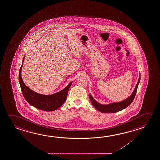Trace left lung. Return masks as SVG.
Here are the masks:
<instances>
[{"instance_id": "left-lung-1", "label": "left lung", "mask_w": 160, "mask_h": 160, "mask_svg": "<svg viewBox=\"0 0 160 160\" xmlns=\"http://www.w3.org/2000/svg\"><path fill=\"white\" fill-rule=\"evenodd\" d=\"M140 78H141V76H139L138 81L137 84L135 89L134 90L133 93L131 94L130 97H128L126 100L120 102H113V103H111V104H108V105H102V104H100L99 102H97L96 100L94 99L92 95L90 94L89 98L92 102V104L96 109L99 110L102 113H115V112H118L120 110H123L126 108L128 107L129 105H130L132 102L133 101L134 99L136 94L138 85L139 82L140 81Z\"/></svg>"}]
</instances>
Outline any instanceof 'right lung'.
Returning <instances> with one entry per match:
<instances>
[{"instance_id": "1", "label": "right lung", "mask_w": 160, "mask_h": 160, "mask_svg": "<svg viewBox=\"0 0 160 160\" xmlns=\"http://www.w3.org/2000/svg\"><path fill=\"white\" fill-rule=\"evenodd\" d=\"M24 58L19 72V82L25 99L29 104L40 110L51 112L58 109L65 102L68 97V89L71 87L72 82H71L62 90L54 94L48 95L38 94L27 87L22 78L21 70Z\"/></svg>"}]
</instances>
